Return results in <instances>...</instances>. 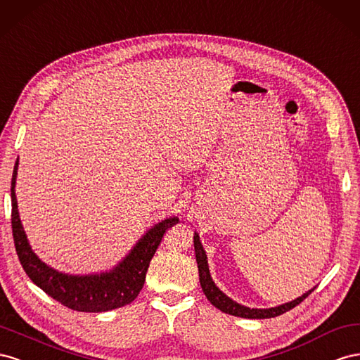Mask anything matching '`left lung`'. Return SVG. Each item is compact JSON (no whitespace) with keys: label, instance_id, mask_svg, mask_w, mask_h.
Listing matches in <instances>:
<instances>
[{"label":"left lung","instance_id":"obj_1","mask_svg":"<svg viewBox=\"0 0 360 360\" xmlns=\"http://www.w3.org/2000/svg\"><path fill=\"white\" fill-rule=\"evenodd\" d=\"M194 253H196V261H198V269H199V281H200V286L203 294L207 295V299L211 302L212 306L217 307L221 312L229 314L233 316H241V318H250V320H264V318H273L277 315H282L286 311L292 309L299 303H302L307 295H309L314 290L306 291L303 295L297 297V299L283 303L279 306L274 307H266V309H258V307H249L240 304L235 300H232L231 297L226 295L215 282L212 281L211 273H210V265H208V258H207V252H205L203 245L200 243L199 233L194 232Z\"/></svg>","mask_w":360,"mask_h":360}]
</instances>
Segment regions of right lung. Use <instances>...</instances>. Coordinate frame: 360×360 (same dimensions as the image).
I'll return each instance as SVG.
<instances>
[{"label": "right lung", "mask_w": 360, "mask_h": 360, "mask_svg": "<svg viewBox=\"0 0 360 360\" xmlns=\"http://www.w3.org/2000/svg\"><path fill=\"white\" fill-rule=\"evenodd\" d=\"M19 157L15 162L12 176V231L18 258L30 279L49 297L63 306L78 312H107L129 304L145 285L149 262L155 255L164 232L179 219L167 217L141 235L125 258H122L111 270L89 274H69L58 271L45 264L33 252L20 223L16 200V176Z\"/></svg>", "instance_id": "right-lung-1"}]
</instances>
